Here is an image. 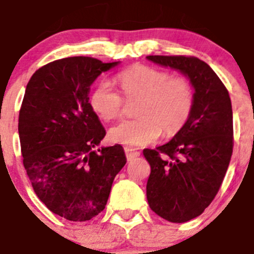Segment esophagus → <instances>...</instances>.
Returning a JSON list of instances; mask_svg holds the SVG:
<instances>
[{
    "label": "esophagus",
    "instance_id": "34e87169",
    "mask_svg": "<svg viewBox=\"0 0 254 254\" xmlns=\"http://www.w3.org/2000/svg\"><path fill=\"white\" fill-rule=\"evenodd\" d=\"M124 151H125V155H127V161L135 159V157H137L140 155L139 151H136L135 149H131V147H124Z\"/></svg>",
    "mask_w": 254,
    "mask_h": 254
}]
</instances>
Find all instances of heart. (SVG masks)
<instances>
[{
  "mask_svg": "<svg viewBox=\"0 0 254 254\" xmlns=\"http://www.w3.org/2000/svg\"><path fill=\"white\" fill-rule=\"evenodd\" d=\"M125 100H136V118L124 120L109 130L112 141L141 146L161 135H174L192 115L195 90L187 78L171 75L167 70L136 64L115 75ZM93 112L103 120L122 115L124 100L108 80H100L89 95Z\"/></svg>",
  "mask_w": 254,
  "mask_h": 254,
  "instance_id": "obj_1",
  "label": "heart"
}]
</instances>
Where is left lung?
<instances>
[{"label":"left lung","mask_w":254,"mask_h":254,"mask_svg":"<svg viewBox=\"0 0 254 254\" xmlns=\"http://www.w3.org/2000/svg\"><path fill=\"white\" fill-rule=\"evenodd\" d=\"M180 70L195 88L187 124L167 144L144 149L150 164L146 197L150 208L175 223L197 217L222 185L233 151V115L227 88L210 65L192 56H147Z\"/></svg>","instance_id":"obj_1"}]
</instances>
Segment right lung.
Returning <instances> with one entry per match:
<instances>
[{"label": "right lung", "mask_w": 254, "mask_h": 254, "mask_svg": "<svg viewBox=\"0 0 254 254\" xmlns=\"http://www.w3.org/2000/svg\"><path fill=\"white\" fill-rule=\"evenodd\" d=\"M118 63L62 58L27 84L18 117L23 166L39 200L65 220L83 222L102 212L127 162L119 144L94 150L105 129L89 104L90 85Z\"/></svg>", "instance_id": "1"}]
</instances>
